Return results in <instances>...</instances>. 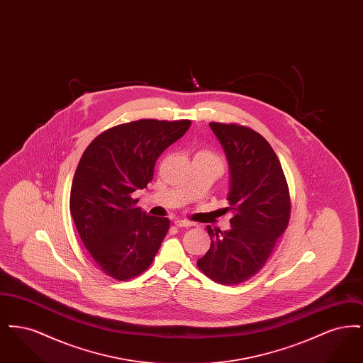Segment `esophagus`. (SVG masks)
<instances>
[{"mask_svg": "<svg viewBox=\"0 0 363 363\" xmlns=\"http://www.w3.org/2000/svg\"><path fill=\"white\" fill-rule=\"evenodd\" d=\"M174 223H175L177 227H190V225H193L191 222H189V220H184V219H177Z\"/></svg>", "mask_w": 363, "mask_h": 363, "instance_id": "obj_1", "label": "esophagus"}]
</instances>
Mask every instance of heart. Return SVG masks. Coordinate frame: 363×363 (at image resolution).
Segmentation results:
<instances>
[{
	"label": "heart",
	"instance_id": "1",
	"mask_svg": "<svg viewBox=\"0 0 363 363\" xmlns=\"http://www.w3.org/2000/svg\"><path fill=\"white\" fill-rule=\"evenodd\" d=\"M196 156H197V157H206V159H209V160L218 163V164L222 167V159L216 155L213 151H211V150H200V151H197V154L194 155V157H196Z\"/></svg>",
	"mask_w": 363,
	"mask_h": 363
}]
</instances>
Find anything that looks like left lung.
<instances>
[{
    "label": "left lung",
    "instance_id": "obj_1",
    "mask_svg": "<svg viewBox=\"0 0 363 363\" xmlns=\"http://www.w3.org/2000/svg\"><path fill=\"white\" fill-rule=\"evenodd\" d=\"M230 166V230L207 225L211 247L197 259L199 269L219 284L255 277L286 231L291 200L287 179L269 143L238 123L209 122Z\"/></svg>",
    "mask_w": 363,
    "mask_h": 363
}]
</instances>
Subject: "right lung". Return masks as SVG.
Masks as SVG:
<instances>
[{"label":"right lung","mask_w":363,"mask_h":363,"mask_svg":"<svg viewBox=\"0 0 363 363\" xmlns=\"http://www.w3.org/2000/svg\"><path fill=\"white\" fill-rule=\"evenodd\" d=\"M189 120H138L113 126L86 147L70 189V213L91 257L107 277L129 280L155 259L170 220L147 215L132 199L152 181L160 154Z\"/></svg>","instance_id":"1"}]
</instances>
